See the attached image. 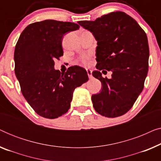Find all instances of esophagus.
Segmentation results:
<instances>
[{"instance_id":"obj_1","label":"esophagus","mask_w":161,"mask_h":161,"mask_svg":"<svg viewBox=\"0 0 161 161\" xmlns=\"http://www.w3.org/2000/svg\"><path fill=\"white\" fill-rule=\"evenodd\" d=\"M86 72H87V74H88V76H89V78L91 79L92 78V71L91 69H86Z\"/></svg>"}]
</instances>
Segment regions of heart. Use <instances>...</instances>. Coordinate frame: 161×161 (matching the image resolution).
Segmentation results:
<instances>
[{"label":"heart","instance_id":"obj_1","mask_svg":"<svg viewBox=\"0 0 161 161\" xmlns=\"http://www.w3.org/2000/svg\"><path fill=\"white\" fill-rule=\"evenodd\" d=\"M89 56H88V55H83L80 57V61L83 64H89Z\"/></svg>","mask_w":161,"mask_h":161}]
</instances>
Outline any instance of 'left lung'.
<instances>
[{
  "label": "left lung",
  "instance_id": "left-lung-1",
  "mask_svg": "<svg viewBox=\"0 0 161 161\" xmlns=\"http://www.w3.org/2000/svg\"><path fill=\"white\" fill-rule=\"evenodd\" d=\"M78 24L92 33L97 42V70L92 75L100 80L103 88L100 93L92 96L94 109L106 117L122 116L144 89L149 56L146 33L122 12H111L94 21H79ZM105 69L112 72L111 79L102 77L99 71Z\"/></svg>",
  "mask_w": 161,
  "mask_h": 161
}]
</instances>
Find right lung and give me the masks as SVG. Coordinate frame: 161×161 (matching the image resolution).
Here are the masks:
<instances>
[{
	"mask_svg": "<svg viewBox=\"0 0 161 161\" xmlns=\"http://www.w3.org/2000/svg\"><path fill=\"white\" fill-rule=\"evenodd\" d=\"M79 28L70 22H36L24 29L15 46L14 72L22 94L42 117L56 119L67 113L75 89L89 80L86 70L79 66L65 73L54 69V60L64 54V35Z\"/></svg>",
	"mask_w": 161,
	"mask_h": 161,
	"instance_id": "1",
	"label": "right lung"
}]
</instances>
